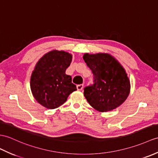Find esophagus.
I'll return each instance as SVG.
<instances>
[{
	"instance_id": "1",
	"label": "esophagus",
	"mask_w": 158,
	"mask_h": 158,
	"mask_svg": "<svg viewBox=\"0 0 158 158\" xmlns=\"http://www.w3.org/2000/svg\"><path fill=\"white\" fill-rule=\"evenodd\" d=\"M83 87H84L83 84H80V85H77V89L78 90H82Z\"/></svg>"
}]
</instances>
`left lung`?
<instances>
[{
  "mask_svg": "<svg viewBox=\"0 0 158 158\" xmlns=\"http://www.w3.org/2000/svg\"><path fill=\"white\" fill-rule=\"evenodd\" d=\"M83 58L94 75V85L84 89L88 103L101 112L118 108L127 100L131 89L123 66L108 53H85Z\"/></svg>",
  "mask_w": 158,
  "mask_h": 158,
  "instance_id": "8db88e82",
  "label": "left lung"
}]
</instances>
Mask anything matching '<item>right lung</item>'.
I'll use <instances>...</instances> for the list:
<instances>
[{"mask_svg": "<svg viewBox=\"0 0 158 158\" xmlns=\"http://www.w3.org/2000/svg\"><path fill=\"white\" fill-rule=\"evenodd\" d=\"M72 54L54 50L45 54L36 63L30 79L33 96L48 109L59 107L77 90L70 75L65 71L71 64Z\"/></svg>", "mask_w": 158, "mask_h": 158, "instance_id": "1", "label": "right lung"}]
</instances>
